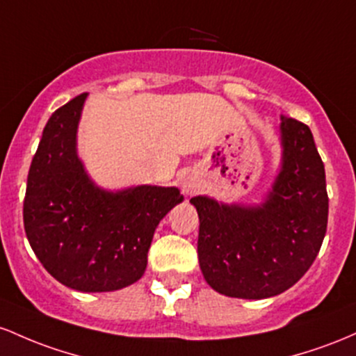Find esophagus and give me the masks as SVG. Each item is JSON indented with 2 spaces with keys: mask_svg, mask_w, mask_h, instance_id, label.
Returning a JSON list of instances; mask_svg holds the SVG:
<instances>
[{
  "mask_svg": "<svg viewBox=\"0 0 356 356\" xmlns=\"http://www.w3.org/2000/svg\"><path fill=\"white\" fill-rule=\"evenodd\" d=\"M198 190V183H197V179H193V178H186L185 181H183V191H185V193H188V195H191V193H195V191Z\"/></svg>",
  "mask_w": 356,
  "mask_h": 356,
  "instance_id": "1",
  "label": "esophagus"
}]
</instances>
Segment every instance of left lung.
<instances>
[{
  "mask_svg": "<svg viewBox=\"0 0 356 356\" xmlns=\"http://www.w3.org/2000/svg\"><path fill=\"white\" fill-rule=\"evenodd\" d=\"M282 165L261 205H223L209 197L198 211V261L203 277L230 298L264 299L284 293L307 273L328 225L325 165L311 129L281 115Z\"/></svg>",
  "mask_w": 356,
  "mask_h": 356,
  "instance_id": "1",
  "label": "left lung"
}]
</instances>
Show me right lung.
Wrapping results in <instances>:
<instances>
[{
  "label": "right lung",
  "mask_w": 356,
  "mask_h": 356,
  "mask_svg": "<svg viewBox=\"0 0 356 356\" xmlns=\"http://www.w3.org/2000/svg\"><path fill=\"white\" fill-rule=\"evenodd\" d=\"M87 94L47 122L28 171L23 223L38 261L58 282L82 293L118 291L141 279L161 218L183 202L175 186L106 191L77 156Z\"/></svg>",
  "instance_id": "add662e5"
}]
</instances>
